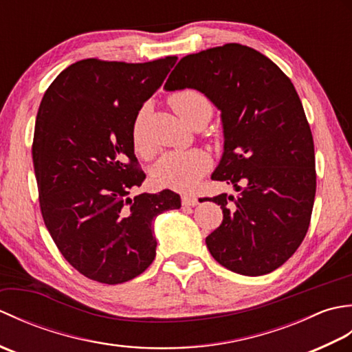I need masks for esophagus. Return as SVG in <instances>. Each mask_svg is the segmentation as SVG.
Wrapping results in <instances>:
<instances>
[{"label": "esophagus", "mask_w": 352, "mask_h": 352, "mask_svg": "<svg viewBox=\"0 0 352 352\" xmlns=\"http://www.w3.org/2000/svg\"><path fill=\"white\" fill-rule=\"evenodd\" d=\"M182 203L186 207H195L198 204V198L195 195H183Z\"/></svg>", "instance_id": "1"}]
</instances>
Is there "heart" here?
Returning a JSON list of instances; mask_svg holds the SVG:
<instances>
[{"mask_svg":"<svg viewBox=\"0 0 352 352\" xmlns=\"http://www.w3.org/2000/svg\"><path fill=\"white\" fill-rule=\"evenodd\" d=\"M169 104L184 124L189 126L206 125L213 113V104L208 96L195 89H183L169 96ZM133 142L139 153L148 148L142 131V118L134 121ZM210 166V157L203 149L169 151L163 154L153 168V180L160 188L186 192L197 186Z\"/></svg>","mask_w":352,"mask_h":352,"instance_id":"heart-1","label":"heart"}]
</instances>
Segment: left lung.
<instances>
[{
    "label": "left lung",
    "instance_id": "1",
    "mask_svg": "<svg viewBox=\"0 0 352 352\" xmlns=\"http://www.w3.org/2000/svg\"><path fill=\"white\" fill-rule=\"evenodd\" d=\"M186 87L221 110L223 154L212 180L241 192L208 198L223 219L207 248L236 274L272 272L304 241L315 203V145L300 96L271 58L241 43L183 57L164 89Z\"/></svg>",
    "mask_w": 352,
    "mask_h": 352
}]
</instances>
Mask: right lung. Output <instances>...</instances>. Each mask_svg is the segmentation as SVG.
<instances>
[{"mask_svg":"<svg viewBox=\"0 0 352 352\" xmlns=\"http://www.w3.org/2000/svg\"><path fill=\"white\" fill-rule=\"evenodd\" d=\"M175 62L86 58L58 74L41 101L32 154L42 218L66 261L94 281L144 272L155 257L154 218L182 207L169 189L129 197L145 180L134 121Z\"/></svg>","mask_w":352,"mask_h":352,"instance_id":"right-lung-1","label":"right lung"}]
</instances>
